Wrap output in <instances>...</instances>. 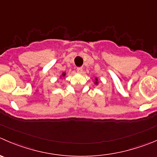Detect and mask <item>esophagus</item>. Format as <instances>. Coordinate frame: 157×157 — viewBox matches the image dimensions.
<instances>
[{"mask_svg":"<svg viewBox=\"0 0 157 157\" xmlns=\"http://www.w3.org/2000/svg\"><path fill=\"white\" fill-rule=\"evenodd\" d=\"M77 71L78 73H82V71H83V67H79L77 68Z\"/></svg>","mask_w":157,"mask_h":157,"instance_id":"esophagus-1","label":"esophagus"}]
</instances>
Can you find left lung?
<instances>
[{
  "mask_svg": "<svg viewBox=\"0 0 157 157\" xmlns=\"http://www.w3.org/2000/svg\"><path fill=\"white\" fill-rule=\"evenodd\" d=\"M95 83H96V84H97V78H96V82H95Z\"/></svg>",
  "mask_w": 157,
  "mask_h": 157,
  "instance_id": "obj_1",
  "label": "left lung"
}]
</instances>
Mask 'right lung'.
Wrapping results in <instances>:
<instances>
[{
	"mask_svg": "<svg viewBox=\"0 0 157 157\" xmlns=\"http://www.w3.org/2000/svg\"><path fill=\"white\" fill-rule=\"evenodd\" d=\"M65 74H65V73H63V74H62V75H63V77H64V76H65Z\"/></svg>",
	"mask_w": 157,
	"mask_h": 157,
	"instance_id": "obj_1",
	"label": "right lung"
}]
</instances>
